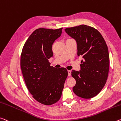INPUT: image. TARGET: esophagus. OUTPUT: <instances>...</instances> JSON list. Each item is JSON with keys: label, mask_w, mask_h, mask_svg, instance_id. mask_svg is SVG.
<instances>
[{"label": "esophagus", "mask_w": 121, "mask_h": 121, "mask_svg": "<svg viewBox=\"0 0 121 121\" xmlns=\"http://www.w3.org/2000/svg\"><path fill=\"white\" fill-rule=\"evenodd\" d=\"M68 75L69 76L71 75V71L70 70H68Z\"/></svg>", "instance_id": "34e87169"}]
</instances>
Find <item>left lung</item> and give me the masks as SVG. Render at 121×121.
<instances>
[{
    "mask_svg": "<svg viewBox=\"0 0 121 121\" xmlns=\"http://www.w3.org/2000/svg\"><path fill=\"white\" fill-rule=\"evenodd\" d=\"M65 30L76 40L78 55L84 59L81 70L72 71L76 80L73 91L80 97L91 99L98 94L107 82L110 64L108 47L101 33L92 27L81 25Z\"/></svg>",
    "mask_w": 121,
    "mask_h": 121,
    "instance_id": "left-lung-1",
    "label": "left lung"
}]
</instances>
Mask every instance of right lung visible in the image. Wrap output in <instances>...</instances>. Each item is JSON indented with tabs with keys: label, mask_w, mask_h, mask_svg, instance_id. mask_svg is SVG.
Segmentation results:
<instances>
[{
	"label": "right lung",
	"mask_w": 121,
	"mask_h": 121,
	"mask_svg": "<svg viewBox=\"0 0 121 121\" xmlns=\"http://www.w3.org/2000/svg\"><path fill=\"white\" fill-rule=\"evenodd\" d=\"M62 29L35 30L21 54V69L28 91L35 100L47 105L60 99L68 76L66 68H55L48 61L53 56V43L60 36Z\"/></svg>",
	"instance_id": "add662e5"
}]
</instances>
